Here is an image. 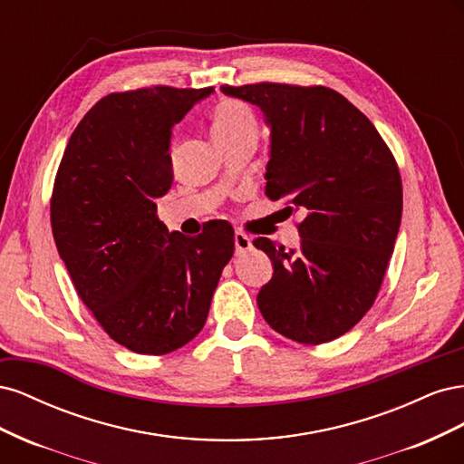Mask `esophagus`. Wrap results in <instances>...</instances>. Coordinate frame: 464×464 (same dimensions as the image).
I'll return each instance as SVG.
<instances>
[{"instance_id":"obj_1","label":"esophagus","mask_w":464,"mask_h":464,"mask_svg":"<svg viewBox=\"0 0 464 464\" xmlns=\"http://www.w3.org/2000/svg\"><path fill=\"white\" fill-rule=\"evenodd\" d=\"M234 246H236V254H246V251L251 249L249 236L237 230V232L234 234Z\"/></svg>"}]
</instances>
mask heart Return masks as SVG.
Returning a JSON list of instances; mask_svg holds the SVG:
<instances>
[{
	"instance_id": "obj_1",
	"label": "heart",
	"mask_w": 464,
	"mask_h": 464,
	"mask_svg": "<svg viewBox=\"0 0 464 464\" xmlns=\"http://www.w3.org/2000/svg\"><path fill=\"white\" fill-rule=\"evenodd\" d=\"M210 123H213V135L220 145H227L242 133L256 130V118L251 110L236 98H220L210 110Z\"/></svg>"
}]
</instances>
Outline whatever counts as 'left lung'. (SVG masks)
Masks as SVG:
<instances>
[{
	"label": "left lung",
	"instance_id": "left-lung-1",
	"mask_svg": "<svg viewBox=\"0 0 464 464\" xmlns=\"http://www.w3.org/2000/svg\"><path fill=\"white\" fill-rule=\"evenodd\" d=\"M220 91L265 111V193L304 213L298 249L254 240L275 266L259 290V310L286 339H339L373 305L395 249L402 217L397 160L373 123L329 87L261 81Z\"/></svg>",
	"mask_w": 464,
	"mask_h": 464
}]
</instances>
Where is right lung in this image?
Returning <instances> with one entry per match:
<instances>
[{
	"instance_id": "1",
	"label": "right lung",
	"mask_w": 464,
	"mask_h": 464,
	"mask_svg": "<svg viewBox=\"0 0 464 464\" xmlns=\"http://www.w3.org/2000/svg\"><path fill=\"white\" fill-rule=\"evenodd\" d=\"M152 85L111 92L79 121L50 199L52 234L73 286L110 339L162 356L203 329L234 254L227 220L168 232L157 199L172 188V128L213 92Z\"/></svg>"
}]
</instances>
